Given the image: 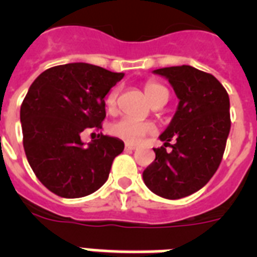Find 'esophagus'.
<instances>
[{"label": "esophagus", "mask_w": 257, "mask_h": 257, "mask_svg": "<svg viewBox=\"0 0 257 257\" xmlns=\"http://www.w3.org/2000/svg\"><path fill=\"white\" fill-rule=\"evenodd\" d=\"M135 149H136V147H133V145H125V151H135Z\"/></svg>", "instance_id": "34e87169"}]
</instances>
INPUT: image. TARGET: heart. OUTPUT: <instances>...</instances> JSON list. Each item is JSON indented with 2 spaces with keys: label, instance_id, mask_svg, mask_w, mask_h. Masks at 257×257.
I'll return each mask as SVG.
<instances>
[{
  "label": "heart",
  "instance_id": "obj_1",
  "mask_svg": "<svg viewBox=\"0 0 257 257\" xmlns=\"http://www.w3.org/2000/svg\"><path fill=\"white\" fill-rule=\"evenodd\" d=\"M144 90L147 97H148L149 102H153L155 98L161 92L167 90V89L163 85H160V84L149 81L145 84ZM117 96H118V89H113L106 96L105 104H106V109H108L109 112H113L116 109ZM109 132L114 137H118L122 141H125L126 144L136 145L144 140L147 136L153 135V133L156 132V126L152 122H149V121H140L131 118V117H124V118L113 122L109 126Z\"/></svg>",
  "mask_w": 257,
  "mask_h": 257
}]
</instances>
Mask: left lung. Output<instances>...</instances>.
Here are the masks:
<instances>
[{"instance_id": "1", "label": "left lung", "mask_w": 257, "mask_h": 257, "mask_svg": "<svg viewBox=\"0 0 257 257\" xmlns=\"http://www.w3.org/2000/svg\"><path fill=\"white\" fill-rule=\"evenodd\" d=\"M165 77L179 98L175 116L155 148L156 159L143 172L145 185L157 196L176 200L195 193L215 175L231 129L229 97L212 74L181 65L153 70ZM175 140V145L169 143ZM171 145L167 153L165 146Z\"/></svg>"}]
</instances>
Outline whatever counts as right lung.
Wrapping results in <instances>:
<instances>
[{
  "label": "right lung",
  "instance_id": "add662e5",
  "mask_svg": "<svg viewBox=\"0 0 257 257\" xmlns=\"http://www.w3.org/2000/svg\"><path fill=\"white\" fill-rule=\"evenodd\" d=\"M122 77L124 73L72 62L46 69L30 85L20 110L24 149L34 175L50 192L77 199L108 180L124 143L101 135L85 145L81 133L101 128L105 96Z\"/></svg>",
  "mask_w": 257,
  "mask_h": 257
}]
</instances>
